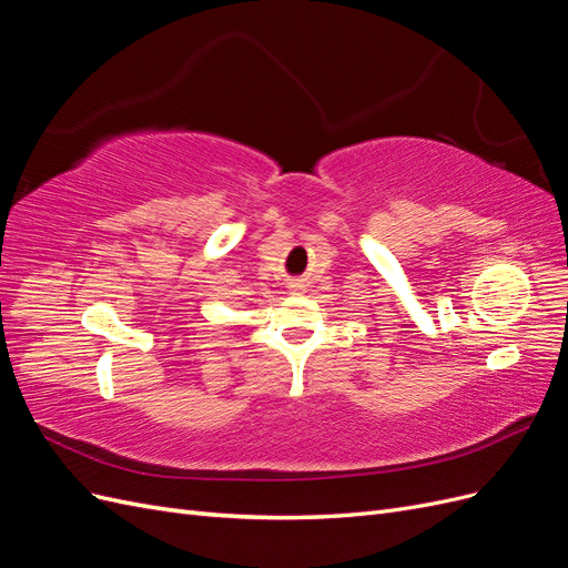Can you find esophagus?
Listing matches in <instances>:
<instances>
[{"instance_id": "esophagus-1", "label": "esophagus", "mask_w": 568, "mask_h": 568, "mask_svg": "<svg viewBox=\"0 0 568 568\" xmlns=\"http://www.w3.org/2000/svg\"><path fill=\"white\" fill-rule=\"evenodd\" d=\"M288 291H291V294H303V291H305V284L303 282H288Z\"/></svg>"}]
</instances>
